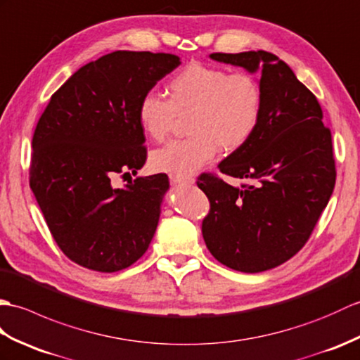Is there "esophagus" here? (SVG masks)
I'll list each match as a JSON object with an SVG mask.
<instances>
[{
	"label": "esophagus",
	"mask_w": 360,
	"mask_h": 360,
	"mask_svg": "<svg viewBox=\"0 0 360 360\" xmlns=\"http://www.w3.org/2000/svg\"><path fill=\"white\" fill-rule=\"evenodd\" d=\"M169 180L175 185H193L194 179L193 177H188V175H169Z\"/></svg>",
	"instance_id": "34e87169"
}]
</instances>
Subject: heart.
<instances>
[{"mask_svg":"<svg viewBox=\"0 0 360 360\" xmlns=\"http://www.w3.org/2000/svg\"><path fill=\"white\" fill-rule=\"evenodd\" d=\"M167 98L154 92L143 95L137 118L140 127L154 141H165L175 118L188 115L183 140L155 150L150 166L172 175H189L210 163L219 153L245 146L255 132L262 115L260 83L246 72H233L193 61L179 70L166 86Z\"/></svg>","mask_w":360,"mask_h":360,"instance_id":"heart-1","label":"heart"}]
</instances>
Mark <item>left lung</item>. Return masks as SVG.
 <instances>
[{
  "instance_id": "1",
  "label": "left lung",
  "mask_w": 360,
  "mask_h": 360,
  "mask_svg": "<svg viewBox=\"0 0 360 360\" xmlns=\"http://www.w3.org/2000/svg\"><path fill=\"white\" fill-rule=\"evenodd\" d=\"M212 60L260 69L262 115L250 141L219 165L217 174L198 175L210 200L202 221L207 250L223 265L262 273L297 254L313 233L336 185L330 127L316 95L291 68L265 51L211 53Z\"/></svg>"
}]
</instances>
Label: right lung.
I'll use <instances>...</instances> for the list:
<instances>
[{
  "label": "right lung",
  "instance_id": "right-lung-1",
  "mask_svg": "<svg viewBox=\"0 0 360 360\" xmlns=\"http://www.w3.org/2000/svg\"><path fill=\"white\" fill-rule=\"evenodd\" d=\"M180 65L171 53L115 51L79 68L39 117L29 185L68 259L98 273L137 262L155 234L166 174L127 180L148 149L137 108Z\"/></svg>",
  "mask_w": 360,
  "mask_h": 360
}]
</instances>
